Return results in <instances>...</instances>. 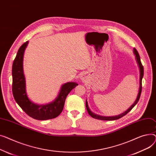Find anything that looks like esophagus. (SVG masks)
Wrapping results in <instances>:
<instances>
[{
	"instance_id": "34e87169",
	"label": "esophagus",
	"mask_w": 156,
	"mask_h": 156,
	"mask_svg": "<svg viewBox=\"0 0 156 156\" xmlns=\"http://www.w3.org/2000/svg\"><path fill=\"white\" fill-rule=\"evenodd\" d=\"M80 79L82 80V82H86L87 80V77L84 75H82L80 76Z\"/></svg>"
}]
</instances>
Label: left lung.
Returning a JSON list of instances; mask_svg holds the SVG:
<instances>
[{
	"label": "left lung",
	"instance_id": "obj_1",
	"mask_svg": "<svg viewBox=\"0 0 156 156\" xmlns=\"http://www.w3.org/2000/svg\"><path fill=\"white\" fill-rule=\"evenodd\" d=\"M133 53L135 54V59H136V61L137 62V63H138V66H139V69H140V86H139V93H138V95H137V97H136V99L135 100V101L134 102V103L127 109V110L126 112H125L124 113L119 115L118 116H100V115H96L94 113H93L92 112L90 111V109H89V106H88V104H87V100L86 101V109H87V111L89 113V115L93 117L95 119H98V120H107V121H109V120H118V119L120 118L123 116H124L125 115H126L128 113L130 112L132 109L136 105V103H138L139 100L140 99V94H141V92H142V78H143V76H144V67H143V66L142 64L141 63V61H140V56H139V54L138 53V51H137V50L134 48H133Z\"/></svg>",
	"mask_w": 156,
	"mask_h": 156
}]
</instances>
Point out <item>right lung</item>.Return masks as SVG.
Segmentation results:
<instances>
[{"label": "right lung", "mask_w": 156, "mask_h": 156, "mask_svg": "<svg viewBox=\"0 0 156 156\" xmlns=\"http://www.w3.org/2000/svg\"><path fill=\"white\" fill-rule=\"evenodd\" d=\"M27 44L28 41L21 45L12 64V94L14 99L27 115L36 120H47L55 118L62 113L69 93L78 84L74 82L63 84L57 98L49 104L39 105L31 101L26 91L23 65L24 52Z\"/></svg>", "instance_id": "add662e5"}]
</instances>
